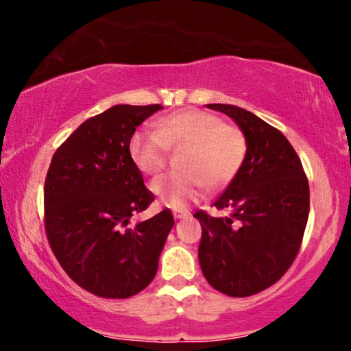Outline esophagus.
<instances>
[{"instance_id": "esophagus-1", "label": "esophagus", "mask_w": 351, "mask_h": 351, "mask_svg": "<svg viewBox=\"0 0 351 351\" xmlns=\"http://www.w3.org/2000/svg\"><path fill=\"white\" fill-rule=\"evenodd\" d=\"M172 214H174L176 219H186L190 215L189 213H186V210H177V209Z\"/></svg>"}]
</instances>
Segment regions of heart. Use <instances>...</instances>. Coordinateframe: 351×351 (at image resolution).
Returning <instances> with one entry per match:
<instances>
[{
  "label": "heart",
  "mask_w": 351,
  "mask_h": 351,
  "mask_svg": "<svg viewBox=\"0 0 351 351\" xmlns=\"http://www.w3.org/2000/svg\"><path fill=\"white\" fill-rule=\"evenodd\" d=\"M184 148L179 166L184 171L165 174L152 184L162 204L182 209L198 201L208 185L222 189L241 171L247 138L237 124L223 123L204 110H180L155 124V131H137L129 142L132 161L143 174L155 176L166 166L171 150Z\"/></svg>",
  "instance_id": "b5f03b06"
}]
</instances>
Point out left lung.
<instances>
[{
    "mask_svg": "<svg viewBox=\"0 0 351 351\" xmlns=\"http://www.w3.org/2000/svg\"><path fill=\"white\" fill-rule=\"evenodd\" d=\"M208 107L228 114L243 129L247 155L213 204L230 209V217L195 213L203 228L199 265L214 289L249 297L280 281L295 261L308 220V179L281 131L234 105Z\"/></svg>",
    "mask_w": 351,
    "mask_h": 351,
    "instance_id": "1",
    "label": "left lung"
}]
</instances>
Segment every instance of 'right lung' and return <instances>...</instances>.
<instances>
[{
	"label": "right lung",
	"mask_w": 351,
	"mask_h": 351,
	"mask_svg": "<svg viewBox=\"0 0 351 351\" xmlns=\"http://www.w3.org/2000/svg\"><path fill=\"white\" fill-rule=\"evenodd\" d=\"M161 105H114L86 119L51 160L45 230L60 267L104 299H128L150 285L174 227L169 209L131 225L155 196L132 161L129 142Z\"/></svg>",
	"instance_id": "add662e5"
}]
</instances>
